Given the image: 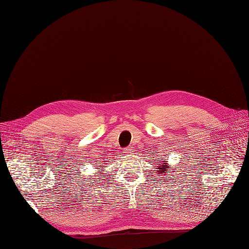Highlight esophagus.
<instances>
[{"label": "esophagus", "instance_id": "1", "mask_svg": "<svg viewBox=\"0 0 249 249\" xmlns=\"http://www.w3.org/2000/svg\"><path fill=\"white\" fill-rule=\"evenodd\" d=\"M132 152H133L132 146H128V148H126V149L124 150V152H123V153H125V155H128V156H129L130 154H132Z\"/></svg>", "mask_w": 249, "mask_h": 249}]
</instances>
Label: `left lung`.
I'll list each match as a JSON object with an SVG mask.
<instances>
[{"label":"left lung","instance_id":"left-lung-1","mask_svg":"<svg viewBox=\"0 0 249 249\" xmlns=\"http://www.w3.org/2000/svg\"><path fill=\"white\" fill-rule=\"evenodd\" d=\"M158 168V174H161V176L160 177H162L161 178L162 179H165L164 178H165V176H166V174H167V170H168V165H167V161H164V162H162L161 164H159L158 165V166H157ZM172 174V173H171ZM168 178H171L170 177H168ZM165 180H168V179H165ZM162 181H164V180H162Z\"/></svg>","mask_w":249,"mask_h":249}]
</instances>
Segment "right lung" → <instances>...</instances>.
I'll return each mask as SVG.
<instances>
[{
	"label": "right lung",
	"instance_id": "right-lung-1",
	"mask_svg": "<svg viewBox=\"0 0 249 249\" xmlns=\"http://www.w3.org/2000/svg\"><path fill=\"white\" fill-rule=\"evenodd\" d=\"M100 167L104 168V166H100ZM100 171H104V170H100ZM96 174H101V173H100V172H96Z\"/></svg>",
	"mask_w": 249,
	"mask_h": 249
}]
</instances>
